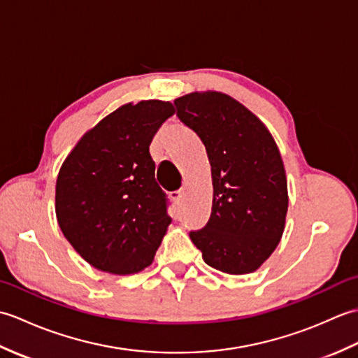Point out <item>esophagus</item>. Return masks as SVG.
I'll use <instances>...</instances> for the list:
<instances>
[{
    "mask_svg": "<svg viewBox=\"0 0 358 358\" xmlns=\"http://www.w3.org/2000/svg\"><path fill=\"white\" fill-rule=\"evenodd\" d=\"M171 196H172V200H173L175 203H180V201H181V199H183V191H175V192H171Z\"/></svg>",
    "mask_w": 358,
    "mask_h": 358,
    "instance_id": "obj_1",
    "label": "esophagus"
}]
</instances>
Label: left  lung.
Listing matches in <instances>:
<instances>
[{
    "mask_svg": "<svg viewBox=\"0 0 358 358\" xmlns=\"http://www.w3.org/2000/svg\"><path fill=\"white\" fill-rule=\"evenodd\" d=\"M173 104L206 148L214 186L209 222L189 237L210 268L254 272L285 231L287 181L277 144L252 112L226 94L192 92Z\"/></svg>",
    "mask_w": 358,
    "mask_h": 358,
    "instance_id": "8db88e82",
    "label": "left lung"
}]
</instances>
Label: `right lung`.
Here are the masks:
<instances>
[{"label":"right lung","instance_id":"add662e5","mask_svg":"<svg viewBox=\"0 0 358 358\" xmlns=\"http://www.w3.org/2000/svg\"><path fill=\"white\" fill-rule=\"evenodd\" d=\"M173 113L169 101L127 103L83 135L64 159L57 178V220L94 268L129 275L154 262L172 218L149 146Z\"/></svg>","mask_w":358,"mask_h":358}]
</instances>
